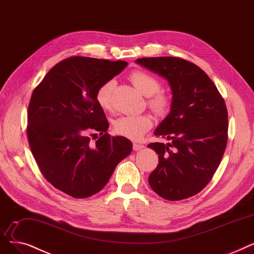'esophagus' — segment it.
<instances>
[{
	"instance_id": "obj_1",
	"label": "esophagus",
	"mask_w": 254,
	"mask_h": 254,
	"mask_svg": "<svg viewBox=\"0 0 254 254\" xmlns=\"http://www.w3.org/2000/svg\"><path fill=\"white\" fill-rule=\"evenodd\" d=\"M143 148H144V146H143V144H141V143H136V142L133 143V150L134 151H139V150H141Z\"/></svg>"
}]
</instances>
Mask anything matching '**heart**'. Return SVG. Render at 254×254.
<instances>
[{"label":"heart","instance_id":"1","mask_svg":"<svg viewBox=\"0 0 254 254\" xmlns=\"http://www.w3.org/2000/svg\"><path fill=\"white\" fill-rule=\"evenodd\" d=\"M133 86L142 95L148 97V104L158 115H164L171 106L168 96L160 92V82L144 71H134L130 75ZM115 80L110 79L102 83L96 93V100L103 110L112 107V95ZM153 121L149 115H126L115 120L113 128L115 133L130 139H139L152 127Z\"/></svg>","mask_w":254,"mask_h":254}]
</instances>
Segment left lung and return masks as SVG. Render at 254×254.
I'll use <instances>...</instances> for the list:
<instances>
[{
  "mask_svg": "<svg viewBox=\"0 0 254 254\" xmlns=\"http://www.w3.org/2000/svg\"><path fill=\"white\" fill-rule=\"evenodd\" d=\"M135 63L163 77L173 95L170 114L154 131L171 142L148 144L159 155L149 184L167 200L195 195L210 182L226 148L224 100L210 77L183 59L141 58Z\"/></svg>",
  "mask_w": 254,
  "mask_h": 254,
  "instance_id": "obj_1",
  "label": "left lung"
}]
</instances>
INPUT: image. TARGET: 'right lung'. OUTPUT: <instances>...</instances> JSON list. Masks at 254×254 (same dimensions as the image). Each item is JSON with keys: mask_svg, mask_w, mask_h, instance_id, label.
<instances>
[{"mask_svg": "<svg viewBox=\"0 0 254 254\" xmlns=\"http://www.w3.org/2000/svg\"><path fill=\"white\" fill-rule=\"evenodd\" d=\"M128 65L125 61L71 57L54 66L32 94L28 138L44 178L75 198L99 192L132 142L106 133L108 122L96 100L98 88ZM102 136L92 145L90 136Z\"/></svg>", "mask_w": 254, "mask_h": 254, "instance_id": "1", "label": "right lung"}]
</instances>
